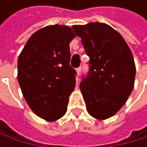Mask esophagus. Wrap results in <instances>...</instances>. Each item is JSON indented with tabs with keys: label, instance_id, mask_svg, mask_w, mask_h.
I'll use <instances>...</instances> for the list:
<instances>
[{
	"label": "esophagus",
	"instance_id": "1",
	"mask_svg": "<svg viewBox=\"0 0 147 147\" xmlns=\"http://www.w3.org/2000/svg\"><path fill=\"white\" fill-rule=\"evenodd\" d=\"M80 72H81V68H78L77 69V74H78V76H79Z\"/></svg>",
	"mask_w": 147,
	"mask_h": 147
}]
</instances>
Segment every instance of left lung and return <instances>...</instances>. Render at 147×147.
Returning <instances> with one entry per match:
<instances>
[{
	"instance_id": "left-lung-1",
	"label": "left lung",
	"mask_w": 147,
	"mask_h": 147,
	"mask_svg": "<svg viewBox=\"0 0 147 147\" xmlns=\"http://www.w3.org/2000/svg\"><path fill=\"white\" fill-rule=\"evenodd\" d=\"M90 57L87 77L80 89L90 115L106 120L115 115L131 95L136 66L132 53L122 35L103 23L73 25Z\"/></svg>"
}]
</instances>
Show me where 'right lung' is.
<instances>
[{
	"mask_svg": "<svg viewBox=\"0 0 147 147\" xmlns=\"http://www.w3.org/2000/svg\"><path fill=\"white\" fill-rule=\"evenodd\" d=\"M76 34L67 25H48L28 39L18 60V80L31 109L47 122L67 112L76 86L69 66V42Z\"/></svg>",
	"mask_w": 147,
	"mask_h": 147,
	"instance_id": "add662e5",
	"label": "right lung"
}]
</instances>
